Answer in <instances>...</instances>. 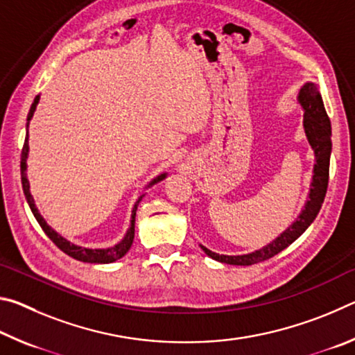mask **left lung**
<instances>
[{
	"label": "left lung",
	"mask_w": 355,
	"mask_h": 355,
	"mask_svg": "<svg viewBox=\"0 0 355 355\" xmlns=\"http://www.w3.org/2000/svg\"><path fill=\"white\" fill-rule=\"evenodd\" d=\"M297 103L304 110V131L310 147L313 148L315 153L313 177H311L309 199L305 202L304 209L300 211L296 220L284 233H280L272 243H269L261 249L250 252V254L219 255L200 244L202 250L209 258H213V260L227 264H236V266H249V264L269 260V258L277 255L279 252L286 249L291 243L296 241L310 227L311 222L315 220L318 213H320L329 184V164L330 153H332V139H330V136H332V127H330V120L326 112V107H324L320 89H318L315 83H305L300 87Z\"/></svg>",
	"instance_id": "left-lung-1"
}]
</instances>
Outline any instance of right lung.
I'll use <instances>...</instances> for the list:
<instances>
[{
	"instance_id": "obj_1",
	"label": "right lung",
	"mask_w": 355,
	"mask_h": 355,
	"mask_svg": "<svg viewBox=\"0 0 355 355\" xmlns=\"http://www.w3.org/2000/svg\"><path fill=\"white\" fill-rule=\"evenodd\" d=\"M40 100V95L34 98L33 105H31V110L28 112V117H26V137H25V144H23V148H21V161H20V172H21V186H23V192H25V197H26V202L29 208H31V211L34 214V218L37 219L39 225L42 227V230L45 232V235L51 239L53 243H55L59 249H61L64 254H67L69 257L75 258L78 261H84V263H95V264H106V263H112L119 260V258H122L127 252L130 250L131 244H133V239H135V218H136V209L137 205H139V202L142 200L141 196L139 199L136 200L133 209H131V220H130V228L125 233V236L122 238V241L117 243L116 245H112V248H106V249H87V248H81V245H76L73 243H70L69 239H65L64 236L59 235L56 230H53V228L46 224V220L42 218V214L39 213L37 207H35L34 199L31 196V191H29V182H28V177H26V159H28V152H29V146H28V139H29V122H31V119L34 116V111L35 107H37V103ZM167 177V173H161V175L155 177L152 182L147 184V188L150 186H153L156 183L163 182V180Z\"/></svg>"
}]
</instances>
